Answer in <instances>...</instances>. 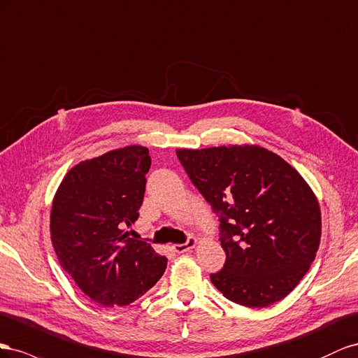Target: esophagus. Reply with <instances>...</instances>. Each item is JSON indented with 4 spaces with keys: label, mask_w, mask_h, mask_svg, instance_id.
<instances>
[{
    "label": "esophagus",
    "mask_w": 358,
    "mask_h": 358,
    "mask_svg": "<svg viewBox=\"0 0 358 358\" xmlns=\"http://www.w3.org/2000/svg\"><path fill=\"white\" fill-rule=\"evenodd\" d=\"M196 246H198V238L190 236L185 244H173L172 249L176 250L177 253H185V252H189L192 249H195Z\"/></svg>",
    "instance_id": "1"
}]
</instances>
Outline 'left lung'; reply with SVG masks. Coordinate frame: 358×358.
I'll return each instance as SVG.
<instances>
[{
	"label": "left lung",
	"mask_w": 358,
	"mask_h": 358,
	"mask_svg": "<svg viewBox=\"0 0 358 358\" xmlns=\"http://www.w3.org/2000/svg\"><path fill=\"white\" fill-rule=\"evenodd\" d=\"M177 156L220 217L227 261L211 283L246 308L287 297L321 241V208L308 181L275 152L253 144L177 148Z\"/></svg>",
	"instance_id": "1"
}]
</instances>
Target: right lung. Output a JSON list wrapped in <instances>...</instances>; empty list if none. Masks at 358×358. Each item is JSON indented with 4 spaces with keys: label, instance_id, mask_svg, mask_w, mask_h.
<instances>
[{
    "label": "right lung",
    "instance_id": "1",
    "mask_svg": "<svg viewBox=\"0 0 358 358\" xmlns=\"http://www.w3.org/2000/svg\"><path fill=\"white\" fill-rule=\"evenodd\" d=\"M151 166L148 148L127 145L79 162L59 182L50 208L57 258L87 297L127 306L162 278L168 259L129 237Z\"/></svg>",
    "mask_w": 358,
    "mask_h": 358
}]
</instances>
